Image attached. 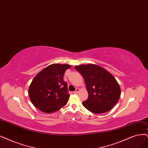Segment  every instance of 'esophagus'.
Segmentation results:
<instances>
[{"mask_svg":"<svg viewBox=\"0 0 148 148\" xmlns=\"http://www.w3.org/2000/svg\"><path fill=\"white\" fill-rule=\"evenodd\" d=\"M79 88H76V90H75V91H74V94H77V93H78V92H79Z\"/></svg>","mask_w":148,"mask_h":148,"instance_id":"obj_1","label":"esophagus"}]
</instances>
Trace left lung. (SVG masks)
Segmentation results:
<instances>
[{
  "label": "left lung",
  "instance_id": "1",
  "mask_svg": "<svg viewBox=\"0 0 148 148\" xmlns=\"http://www.w3.org/2000/svg\"><path fill=\"white\" fill-rule=\"evenodd\" d=\"M75 68L84 77L88 93V99L82 105L94 113L110 110L121 96L120 86L113 75L94 64L75 66Z\"/></svg>",
  "mask_w": 148,
  "mask_h": 148
}]
</instances>
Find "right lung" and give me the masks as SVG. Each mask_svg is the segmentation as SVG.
Wrapping results in <instances>:
<instances>
[{"label": "right lung", "mask_w": 148, "mask_h": 148, "mask_svg": "<svg viewBox=\"0 0 148 148\" xmlns=\"http://www.w3.org/2000/svg\"><path fill=\"white\" fill-rule=\"evenodd\" d=\"M67 64H52L38 73L29 88L30 101L34 106L44 113H53L62 108L69 97L67 83L63 80Z\"/></svg>", "instance_id": "1"}]
</instances>
